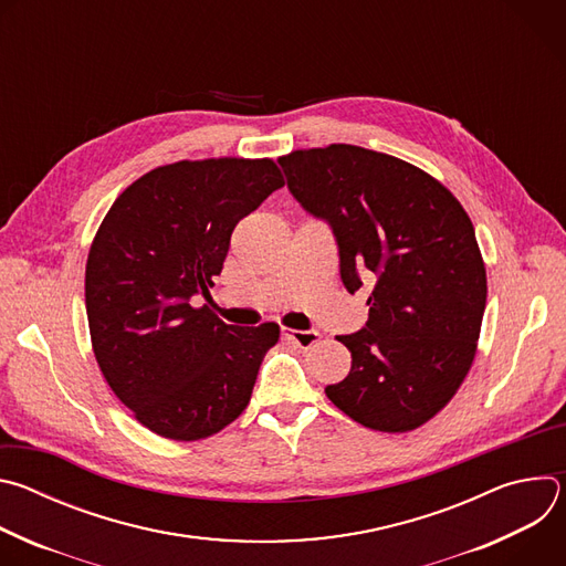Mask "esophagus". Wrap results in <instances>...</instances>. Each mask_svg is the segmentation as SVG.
I'll use <instances>...</instances> for the list:
<instances>
[{
  "label": "esophagus",
  "mask_w": 566,
  "mask_h": 566,
  "mask_svg": "<svg viewBox=\"0 0 566 566\" xmlns=\"http://www.w3.org/2000/svg\"><path fill=\"white\" fill-rule=\"evenodd\" d=\"M282 336L286 340H291L293 345H297L300 349H308L311 345H315L319 340L317 329H282Z\"/></svg>",
  "instance_id": "34e87169"
}]
</instances>
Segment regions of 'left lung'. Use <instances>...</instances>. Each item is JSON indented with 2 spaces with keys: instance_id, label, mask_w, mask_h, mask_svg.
<instances>
[{
  "instance_id": "obj_1",
  "label": "left lung",
  "mask_w": 566,
  "mask_h": 566,
  "mask_svg": "<svg viewBox=\"0 0 566 566\" xmlns=\"http://www.w3.org/2000/svg\"><path fill=\"white\" fill-rule=\"evenodd\" d=\"M277 164L289 192L327 221L349 293L371 282L367 325L338 340L352 371L325 391L365 428L408 432L463 382L486 308L470 217L437 179L358 145L297 149Z\"/></svg>"
}]
</instances>
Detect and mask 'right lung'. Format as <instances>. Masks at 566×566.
I'll return each instance as SVG.
<instances>
[{
    "label": "right lung",
    "mask_w": 566,
    "mask_h": 566,
    "mask_svg": "<svg viewBox=\"0 0 566 566\" xmlns=\"http://www.w3.org/2000/svg\"><path fill=\"white\" fill-rule=\"evenodd\" d=\"M284 179L271 158L179 160L134 181L90 251L85 302L112 391L151 432L206 439L249 406L280 327L226 325L210 295L230 234Z\"/></svg>",
    "instance_id": "1"
}]
</instances>
